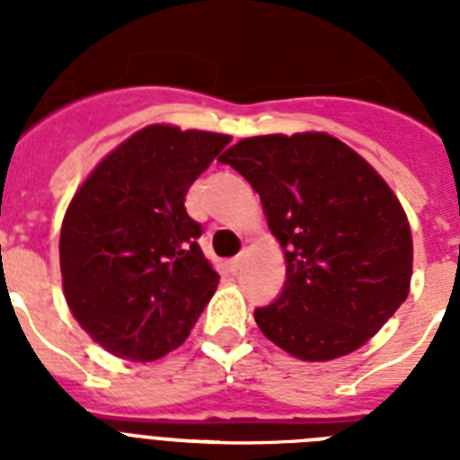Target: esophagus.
<instances>
[{"instance_id": "obj_1", "label": "esophagus", "mask_w": 460, "mask_h": 460, "mask_svg": "<svg viewBox=\"0 0 460 460\" xmlns=\"http://www.w3.org/2000/svg\"><path fill=\"white\" fill-rule=\"evenodd\" d=\"M245 260H248V251H243V252H241V255H236V258L231 260V262H229L231 272H238V270H241V267L245 265Z\"/></svg>"}]
</instances>
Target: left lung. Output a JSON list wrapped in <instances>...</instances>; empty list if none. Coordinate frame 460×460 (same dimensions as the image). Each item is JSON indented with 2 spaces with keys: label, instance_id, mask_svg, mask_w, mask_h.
I'll return each instance as SVG.
<instances>
[{
  "label": "left lung",
  "instance_id": "8db88e82",
  "mask_svg": "<svg viewBox=\"0 0 460 460\" xmlns=\"http://www.w3.org/2000/svg\"><path fill=\"white\" fill-rule=\"evenodd\" d=\"M260 195L287 260L284 291L258 307L260 332L307 363L370 341L411 291V224L382 176L334 136L272 133L219 157Z\"/></svg>",
  "mask_w": 460,
  "mask_h": 460
}]
</instances>
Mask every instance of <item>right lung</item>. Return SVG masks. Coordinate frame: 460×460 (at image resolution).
Masks as SVG:
<instances>
[{
	"label": "right lung",
	"instance_id": "add662e5",
	"mask_svg": "<svg viewBox=\"0 0 460 460\" xmlns=\"http://www.w3.org/2000/svg\"><path fill=\"white\" fill-rule=\"evenodd\" d=\"M224 133L153 124L90 172L61 222L68 310L111 356L150 363L179 349L215 296L186 193L229 146Z\"/></svg>",
	"mask_w": 460,
	"mask_h": 460
}]
</instances>
